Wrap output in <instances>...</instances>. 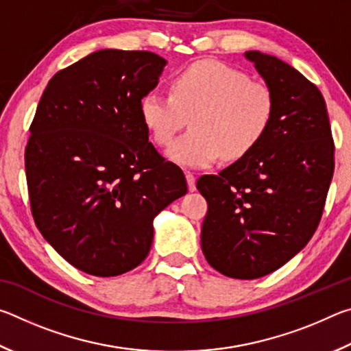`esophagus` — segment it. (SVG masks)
Masks as SVG:
<instances>
[{"instance_id":"esophagus-1","label":"esophagus","mask_w":351,"mask_h":351,"mask_svg":"<svg viewBox=\"0 0 351 351\" xmlns=\"http://www.w3.org/2000/svg\"><path fill=\"white\" fill-rule=\"evenodd\" d=\"M186 180H187L189 192H195V190H197V178H195L193 173H190V171H187Z\"/></svg>"}]
</instances>
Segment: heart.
Instances as JSON below:
<instances>
[{
	"instance_id": "obj_1",
	"label": "heart",
	"mask_w": 351,
	"mask_h": 351,
	"mask_svg": "<svg viewBox=\"0 0 351 351\" xmlns=\"http://www.w3.org/2000/svg\"><path fill=\"white\" fill-rule=\"evenodd\" d=\"M142 122L159 145H167L190 116L192 130L171 142L167 158L182 167L203 169L223 156H245L268 133L276 96L265 82L209 60L182 69L170 94L152 90L139 102Z\"/></svg>"
}]
</instances>
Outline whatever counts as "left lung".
<instances>
[{"label": "left lung", "instance_id": "left-lung-1", "mask_svg": "<svg viewBox=\"0 0 351 351\" xmlns=\"http://www.w3.org/2000/svg\"><path fill=\"white\" fill-rule=\"evenodd\" d=\"M245 57L271 86L276 114L251 152L197 189L207 201L206 260L221 274L252 280L276 271L316 232L335 171V142L322 93L274 56Z\"/></svg>", "mask_w": 351, "mask_h": 351}]
</instances>
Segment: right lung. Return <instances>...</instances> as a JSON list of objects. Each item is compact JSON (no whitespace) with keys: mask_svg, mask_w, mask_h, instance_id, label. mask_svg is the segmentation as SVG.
<instances>
[{"mask_svg":"<svg viewBox=\"0 0 351 351\" xmlns=\"http://www.w3.org/2000/svg\"><path fill=\"white\" fill-rule=\"evenodd\" d=\"M165 64L148 51H96L58 71L35 111L25 153L34 221L86 274L139 266L154 217L187 193L182 170L148 142L139 112Z\"/></svg>","mask_w":351,"mask_h":351,"instance_id":"1","label":"right lung"}]
</instances>
